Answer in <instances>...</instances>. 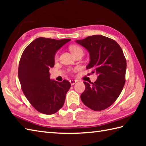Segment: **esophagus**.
<instances>
[{
  "instance_id": "esophagus-1",
  "label": "esophagus",
  "mask_w": 146,
  "mask_h": 146,
  "mask_svg": "<svg viewBox=\"0 0 146 146\" xmlns=\"http://www.w3.org/2000/svg\"><path fill=\"white\" fill-rule=\"evenodd\" d=\"M70 83H71V85H75V83H76V80H70Z\"/></svg>"
}]
</instances>
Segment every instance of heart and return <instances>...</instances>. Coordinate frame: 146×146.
Segmentation results:
<instances>
[{
  "instance_id": "heart-1",
  "label": "heart",
  "mask_w": 146,
  "mask_h": 146,
  "mask_svg": "<svg viewBox=\"0 0 146 146\" xmlns=\"http://www.w3.org/2000/svg\"><path fill=\"white\" fill-rule=\"evenodd\" d=\"M70 49L71 52H72V54L75 56L78 55V54H83V49L82 47H80V46L76 44H73L70 46ZM58 57V54L56 53L54 56V58L57 59Z\"/></svg>"
}]
</instances>
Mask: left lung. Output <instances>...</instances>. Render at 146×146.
<instances>
[{"label": "left lung", "mask_w": 146, "mask_h": 146, "mask_svg": "<svg viewBox=\"0 0 146 146\" xmlns=\"http://www.w3.org/2000/svg\"><path fill=\"white\" fill-rule=\"evenodd\" d=\"M76 42L89 52L90 61L86 68L98 75L94 83L83 82L85 90L81 100L93 110L106 109L115 102L125 85L127 63L122 49L113 39L102 35Z\"/></svg>", "instance_id": "obj_1"}]
</instances>
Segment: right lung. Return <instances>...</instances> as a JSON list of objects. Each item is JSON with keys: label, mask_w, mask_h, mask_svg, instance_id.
<instances>
[{"label": "right lung", "mask_w": 146, "mask_h": 146, "mask_svg": "<svg viewBox=\"0 0 146 146\" xmlns=\"http://www.w3.org/2000/svg\"><path fill=\"white\" fill-rule=\"evenodd\" d=\"M70 40L38 38L22 54L18 68L22 90L32 106L42 113L57 112L63 106L71 87L67 80H51L49 72L54 65L56 52Z\"/></svg>", "instance_id": "1"}]
</instances>
